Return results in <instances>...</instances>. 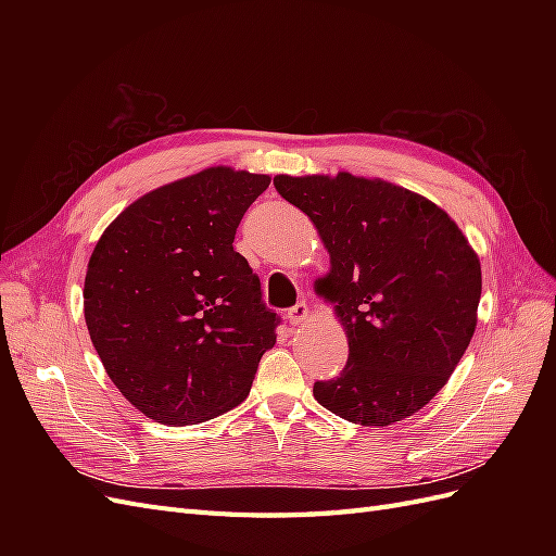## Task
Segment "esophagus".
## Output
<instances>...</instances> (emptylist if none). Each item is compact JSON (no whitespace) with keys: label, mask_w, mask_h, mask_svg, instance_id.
I'll list each match as a JSON object with an SVG mask.
<instances>
[{"label":"esophagus","mask_w":556,"mask_h":556,"mask_svg":"<svg viewBox=\"0 0 556 556\" xmlns=\"http://www.w3.org/2000/svg\"><path fill=\"white\" fill-rule=\"evenodd\" d=\"M308 317H311V311H308V306L304 304V301H301V304H296L294 308L288 311V319H290L292 327H299V325L308 323Z\"/></svg>","instance_id":"34e87169"}]
</instances>
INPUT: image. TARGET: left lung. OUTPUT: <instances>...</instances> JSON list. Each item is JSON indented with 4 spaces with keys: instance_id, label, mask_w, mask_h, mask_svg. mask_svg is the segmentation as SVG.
<instances>
[{
    "instance_id": "8db88e82",
    "label": "left lung",
    "mask_w": 556,
    "mask_h": 556,
    "mask_svg": "<svg viewBox=\"0 0 556 556\" xmlns=\"http://www.w3.org/2000/svg\"><path fill=\"white\" fill-rule=\"evenodd\" d=\"M276 190L308 215L329 252L315 294L348 336V364L313 396L352 425L401 422L439 394L473 339L482 271L459 225L382 178L288 176Z\"/></svg>"
}]
</instances>
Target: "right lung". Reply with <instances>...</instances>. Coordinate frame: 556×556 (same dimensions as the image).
I'll list each match as a JSON object with an SVG mask.
<instances>
[{
    "mask_svg": "<svg viewBox=\"0 0 556 556\" xmlns=\"http://www.w3.org/2000/svg\"><path fill=\"white\" fill-rule=\"evenodd\" d=\"M271 178L208 166L139 197L99 237L83 313L121 394L160 425H197L237 408L276 313L233 250L243 213Z\"/></svg>",
    "mask_w": 556,
    "mask_h": 556,
    "instance_id": "right-lung-1",
    "label": "right lung"
}]
</instances>
